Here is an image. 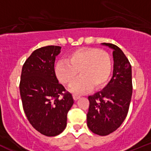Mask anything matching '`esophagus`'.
<instances>
[{
	"instance_id": "esophagus-1",
	"label": "esophagus",
	"mask_w": 151,
	"mask_h": 151,
	"mask_svg": "<svg viewBox=\"0 0 151 151\" xmlns=\"http://www.w3.org/2000/svg\"><path fill=\"white\" fill-rule=\"evenodd\" d=\"M73 98H74L75 101H77V100L80 98V96L77 95V94H73Z\"/></svg>"
}]
</instances>
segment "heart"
Listing matches in <instances>:
<instances>
[{"mask_svg":"<svg viewBox=\"0 0 151 151\" xmlns=\"http://www.w3.org/2000/svg\"><path fill=\"white\" fill-rule=\"evenodd\" d=\"M112 60L108 53L93 47L81 48L68 56L67 60L56 63L54 72L61 83L70 85L69 90L75 94H83L92 88L101 87L108 81L112 72Z\"/></svg>","mask_w":151,"mask_h":151,"instance_id":"b5f03b06","label":"heart"}]
</instances>
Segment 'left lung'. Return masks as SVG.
<instances>
[{"instance_id": "8db88e82", "label": "left lung", "mask_w": 151, "mask_h": 151, "mask_svg": "<svg viewBox=\"0 0 151 151\" xmlns=\"http://www.w3.org/2000/svg\"><path fill=\"white\" fill-rule=\"evenodd\" d=\"M113 49V77L104 88L88 97L87 125L92 132L104 136L116 130L129 112L132 94V66L116 45L102 43Z\"/></svg>"}]
</instances>
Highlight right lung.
Here are the masks:
<instances>
[{"mask_svg":"<svg viewBox=\"0 0 151 151\" xmlns=\"http://www.w3.org/2000/svg\"><path fill=\"white\" fill-rule=\"evenodd\" d=\"M60 49L50 45L33 51L22 66L19 83L28 120L41 134L49 137L58 135L65 129L67 113L74 103L54 72L56 57Z\"/></svg>","mask_w":151,"mask_h":151,"instance_id":"1","label":"right lung"}]
</instances>
